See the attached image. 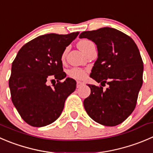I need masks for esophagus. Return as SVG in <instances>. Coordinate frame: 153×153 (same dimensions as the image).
Wrapping results in <instances>:
<instances>
[{
    "label": "esophagus",
    "instance_id": "esophagus-1",
    "mask_svg": "<svg viewBox=\"0 0 153 153\" xmlns=\"http://www.w3.org/2000/svg\"><path fill=\"white\" fill-rule=\"evenodd\" d=\"M82 85H84V83L81 82V81H77V84H76L77 88H79V87H81Z\"/></svg>",
    "mask_w": 153,
    "mask_h": 153
}]
</instances>
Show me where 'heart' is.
Returning a JSON list of instances; mask_svg holds the SVG:
<instances>
[{
    "mask_svg": "<svg viewBox=\"0 0 153 153\" xmlns=\"http://www.w3.org/2000/svg\"><path fill=\"white\" fill-rule=\"evenodd\" d=\"M93 42H91L89 39H81L78 42V46L79 47L80 49L82 50L83 51L86 53L87 50L88 49L89 47L91 45H93ZM66 51L67 50H65L63 52L61 56V59L62 60H63L66 57ZM87 69H82V68H76L74 67L72 68L71 69H69V72H68V74H69V76L71 78H74L75 80H84V78H86L87 76Z\"/></svg>",
    "mask_w": 153,
    "mask_h": 153,
    "instance_id": "obj_1",
    "label": "heart"
}]
</instances>
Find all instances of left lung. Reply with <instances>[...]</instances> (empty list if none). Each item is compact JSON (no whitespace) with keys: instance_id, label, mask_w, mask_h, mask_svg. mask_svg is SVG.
<instances>
[{"instance_id":"1","label":"left lung","mask_w":153,"mask_h":153,"mask_svg":"<svg viewBox=\"0 0 153 153\" xmlns=\"http://www.w3.org/2000/svg\"><path fill=\"white\" fill-rule=\"evenodd\" d=\"M79 37L97 45L98 59L90 77L101 83L88 84L91 93L84 99V108L98 123L119 125L135 108L143 84V64L138 48L131 37L111 27L84 31ZM105 83L109 87L105 91Z\"/></svg>"}]
</instances>
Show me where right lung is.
I'll return each instance as SVG.
<instances>
[{"mask_svg": "<svg viewBox=\"0 0 153 153\" xmlns=\"http://www.w3.org/2000/svg\"><path fill=\"white\" fill-rule=\"evenodd\" d=\"M78 33L39 36L24 45L13 60L9 79L12 102L31 126L54 123L60 116L66 98L75 91V80L67 78L61 81L66 76L61 56ZM51 78L57 83L47 85Z\"/></svg>", "mask_w": 153, "mask_h": 153, "instance_id": "add662e5", "label": "right lung"}]
</instances>
